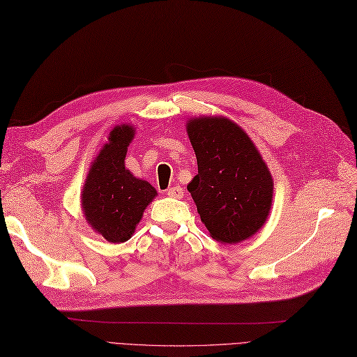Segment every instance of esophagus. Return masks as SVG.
<instances>
[{
	"mask_svg": "<svg viewBox=\"0 0 357 357\" xmlns=\"http://www.w3.org/2000/svg\"><path fill=\"white\" fill-rule=\"evenodd\" d=\"M167 195L171 198H183V188L181 186H172L167 190Z\"/></svg>",
	"mask_w": 357,
	"mask_h": 357,
	"instance_id": "obj_1",
	"label": "esophagus"
}]
</instances>
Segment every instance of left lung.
I'll list each match as a JSON object with an SVG mask.
<instances>
[{
    "mask_svg": "<svg viewBox=\"0 0 357 357\" xmlns=\"http://www.w3.org/2000/svg\"><path fill=\"white\" fill-rule=\"evenodd\" d=\"M198 174L188 185L201 222L220 243H238L261 229L273 198V178L248 133L225 117L186 123Z\"/></svg>",
    "mask_w": 357,
    "mask_h": 357,
    "instance_id": "obj_1",
    "label": "left lung"
}]
</instances>
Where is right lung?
<instances>
[{"instance_id":"obj_1","label":"right lung","mask_w":357,"mask_h":357,"mask_svg":"<svg viewBox=\"0 0 357 357\" xmlns=\"http://www.w3.org/2000/svg\"><path fill=\"white\" fill-rule=\"evenodd\" d=\"M133 137L130 124L115 126L91 162L82 188L81 206L86 222L111 243H123L132 237L144 210L158 195L149 181L137 178L124 167Z\"/></svg>"}]
</instances>
